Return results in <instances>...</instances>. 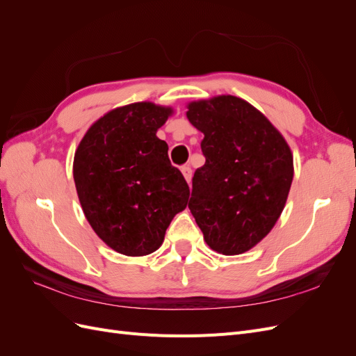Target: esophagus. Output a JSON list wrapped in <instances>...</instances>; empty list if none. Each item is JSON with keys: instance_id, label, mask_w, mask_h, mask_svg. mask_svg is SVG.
<instances>
[{"instance_id": "obj_1", "label": "esophagus", "mask_w": 356, "mask_h": 356, "mask_svg": "<svg viewBox=\"0 0 356 356\" xmlns=\"http://www.w3.org/2000/svg\"><path fill=\"white\" fill-rule=\"evenodd\" d=\"M181 170H182V175H184L186 181L190 184V182H191V168L190 166H184Z\"/></svg>"}]
</instances>
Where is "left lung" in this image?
<instances>
[{"label":"left lung","mask_w":356,"mask_h":356,"mask_svg":"<svg viewBox=\"0 0 356 356\" xmlns=\"http://www.w3.org/2000/svg\"><path fill=\"white\" fill-rule=\"evenodd\" d=\"M204 135L188 208L204 242L222 255L250 251L281 217L294 177L293 154L277 129L232 95L188 104Z\"/></svg>","instance_id":"8db88e82"}]
</instances>
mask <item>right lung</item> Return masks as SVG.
<instances>
[{
  "label": "right lung",
  "mask_w": 356,
  "mask_h": 356,
  "mask_svg": "<svg viewBox=\"0 0 356 356\" xmlns=\"http://www.w3.org/2000/svg\"><path fill=\"white\" fill-rule=\"evenodd\" d=\"M172 113L153 102L120 106L95 122L75 152L72 174L86 218L123 255L154 252L187 207L188 184L156 136Z\"/></svg>",
  "instance_id": "1"
}]
</instances>
